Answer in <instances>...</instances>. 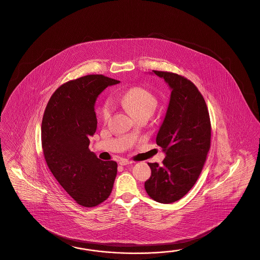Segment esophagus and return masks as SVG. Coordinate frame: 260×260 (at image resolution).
Instances as JSON below:
<instances>
[{"label":"esophagus","mask_w":260,"mask_h":260,"mask_svg":"<svg viewBox=\"0 0 260 260\" xmlns=\"http://www.w3.org/2000/svg\"><path fill=\"white\" fill-rule=\"evenodd\" d=\"M133 162L129 161V160H127V159H124V158H122V159H120L119 160V164L121 165V166H125V165H128V164H132Z\"/></svg>","instance_id":"obj_1"}]
</instances>
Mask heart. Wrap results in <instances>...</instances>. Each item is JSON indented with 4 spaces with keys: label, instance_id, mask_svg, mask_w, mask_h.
Masks as SVG:
<instances>
[{
    "label": "heart",
    "instance_id": "obj_1",
    "mask_svg": "<svg viewBox=\"0 0 260 260\" xmlns=\"http://www.w3.org/2000/svg\"><path fill=\"white\" fill-rule=\"evenodd\" d=\"M121 103L134 116L140 114L151 115L157 106V100L151 91L143 87H133L123 94ZM113 111V105L110 101H106L101 108V117L108 121Z\"/></svg>",
    "mask_w": 260,
    "mask_h": 260
}]
</instances>
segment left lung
<instances>
[{
  "instance_id": "8db88e82",
  "label": "left lung",
  "mask_w": 260,
  "mask_h": 260,
  "mask_svg": "<svg viewBox=\"0 0 260 260\" xmlns=\"http://www.w3.org/2000/svg\"><path fill=\"white\" fill-rule=\"evenodd\" d=\"M169 85L170 102L156 135L166 156L148 163L152 170L145 189L152 200L172 204L185 196L203 170L210 149L211 124L206 101L196 85L170 72L154 71Z\"/></svg>"
}]
</instances>
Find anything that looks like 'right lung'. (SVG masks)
Masks as SVG:
<instances>
[{
  "instance_id": "right-lung-1",
  "label": "right lung",
  "mask_w": 260,
  "mask_h": 260,
  "mask_svg": "<svg viewBox=\"0 0 260 260\" xmlns=\"http://www.w3.org/2000/svg\"><path fill=\"white\" fill-rule=\"evenodd\" d=\"M118 82L103 75L67 81L54 91L46 107L41 141L47 165L80 206H98L112 191L116 162L99 159L88 147L89 136L97 128L96 100Z\"/></svg>"
}]
</instances>
